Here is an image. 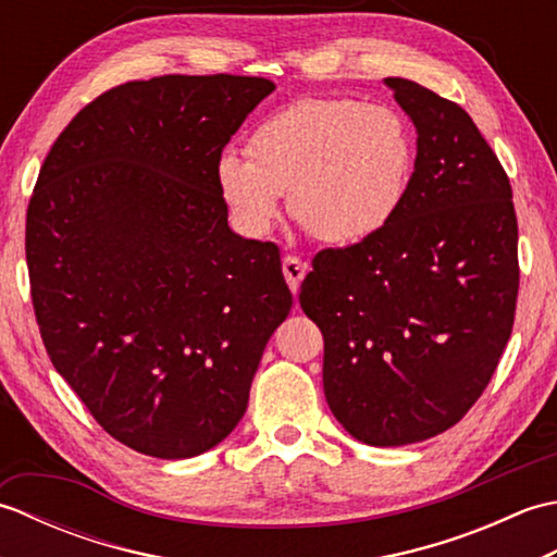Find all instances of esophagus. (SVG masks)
<instances>
[{
  "instance_id": "34e87169",
  "label": "esophagus",
  "mask_w": 557,
  "mask_h": 557,
  "mask_svg": "<svg viewBox=\"0 0 557 557\" xmlns=\"http://www.w3.org/2000/svg\"><path fill=\"white\" fill-rule=\"evenodd\" d=\"M306 270H309V265H306L304 260H299L297 256L282 258V272H285V280H287V285L294 294L299 292V285H301L304 275H306Z\"/></svg>"
}]
</instances>
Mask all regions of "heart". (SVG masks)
Instances as JSON below:
<instances>
[{
    "label": "heart",
    "instance_id": "1",
    "mask_svg": "<svg viewBox=\"0 0 557 557\" xmlns=\"http://www.w3.org/2000/svg\"><path fill=\"white\" fill-rule=\"evenodd\" d=\"M248 156L224 150L215 182L234 227L265 236L282 194L313 239L357 246L399 215L417 168V138L395 108L351 98H301L270 114Z\"/></svg>",
    "mask_w": 557,
    "mask_h": 557
}]
</instances>
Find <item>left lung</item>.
I'll return each mask as SVG.
<instances>
[{
    "label": "left lung",
    "mask_w": 557,
    "mask_h": 557,
    "mask_svg": "<svg viewBox=\"0 0 557 557\" xmlns=\"http://www.w3.org/2000/svg\"><path fill=\"white\" fill-rule=\"evenodd\" d=\"M385 86L419 136L409 196L375 239L318 253L299 304L323 333L330 411L397 447L453 429L491 383L519 263L512 186L471 116L413 81Z\"/></svg>",
    "instance_id": "1"
}]
</instances>
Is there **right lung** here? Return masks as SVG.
I'll use <instances>...</instances> for the list:
<instances>
[{
	"label": "right lung",
	"mask_w": 557,
	"mask_h": 557,
	"mask_svg": "<svg viewBox=\"0 0 557 557\" xmlns=\"http://www.w3.org/2000/svg\"><path fill=\"white\" fill-rule=\"evenodd\" d=\"M275 83L128 81L54 140L26 215L30 297L57 373L140 455L208 453L242 421L292 309L280 248L227 224L215 164Z\"/></svg>",
	"instance_id": "add662e5"
}]
</instances>
